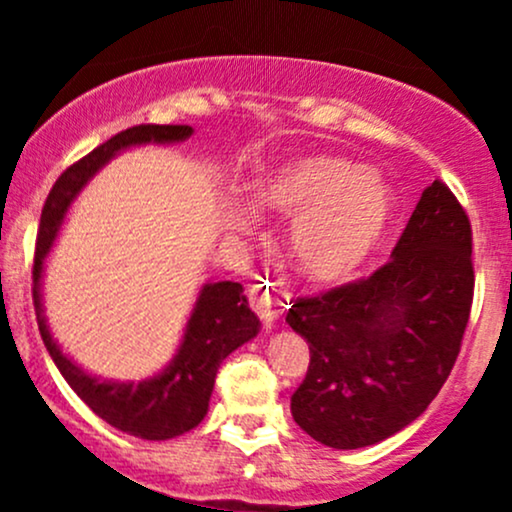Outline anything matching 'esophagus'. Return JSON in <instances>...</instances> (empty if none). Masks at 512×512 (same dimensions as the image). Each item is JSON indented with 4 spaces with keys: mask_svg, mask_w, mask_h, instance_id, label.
Listing matches in <instances>:
<instances>
[{
    "mask_svg": "<svg viewBox=\"0 0 512 512\" xmlns=\"http://www.w3.org/2000/svg\"><path fill=\"white\" fill-rule=\"evenodd\" d=\"M250 303H252V310H255V313L262 317V322L267 327H274L276 322H279L281 305H279V301H276L274 293L269 291V284H267V289L252 291L250 293Z\"/></svg>",
    "mask_w": 512,
    "mask_h": 512,
    "instance_id": "obj_1",
    "label": "esophagus"
}]
</instances>
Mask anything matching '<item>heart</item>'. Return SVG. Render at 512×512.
<instances>
[{"label":"heart","mask_w":512,"mask_h":512,"mask_svg":"<svg viewBox=\"0 0 512 512\" xmlns=\"http://www.w3.org/2000/svg\"><path fill=\"white\" fill-rule=\"evenodd\" d=\"M255 211L293 216L286 250L313 284L349 281L370 260L395 216V192L375 170L334 156H303L264 168L252 180ZM223 231L238 240L252 233L248 211L223 214Z\"/></svg>","instance_id":"obj_1"}]
</instances>
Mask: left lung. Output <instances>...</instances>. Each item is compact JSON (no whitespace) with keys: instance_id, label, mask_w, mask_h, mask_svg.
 Returning <instances> with one entry per match:
<instances>
[{"instance_id":"1","label":"left lung","mask_w":512,"mask_h":512,"mask_svg":"<svg viewBox=\"0 0 512 512\" xmlns=\"http://www.w3.org/2000/svg\"><path fill=\"white\" fill-rule=\"evenodd\" d=\"M472 296V226L433 180L390 262L289 308L286 322L310 346L308 373L291 395L293 421L337 450L395 436L448 380Z\"/></svg>"}]
</instances>
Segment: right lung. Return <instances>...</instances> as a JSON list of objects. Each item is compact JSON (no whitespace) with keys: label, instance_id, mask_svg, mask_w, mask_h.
I'll return each instance as SVG.
<instances>
[{"label":"right lung","instance_id":"obj_1","mask_svg":"<svg viewBox=\"0 0 512 512\" xmlns=\"http://www.w3.org/2000/svg\"><path fill=\"white\" fill-rule=\"evenodd\" d=\"M190 137V125H139L115 134L113 139L93 149L57 178L43 207L35 243L33 305L45 349L60 368L62 378L93 409V414L117 431L144 440H168L202 424L221 361L260 332V320L250 310L243 286L236 281L204 284L182 332V342L168 366L139 383H120L86 373L67 354H62L52 339L43 310V272L69 207L105 163L132 146L175 144Z\"/></svg>","mask_w":512,"mask_h":512}]
</instances>
